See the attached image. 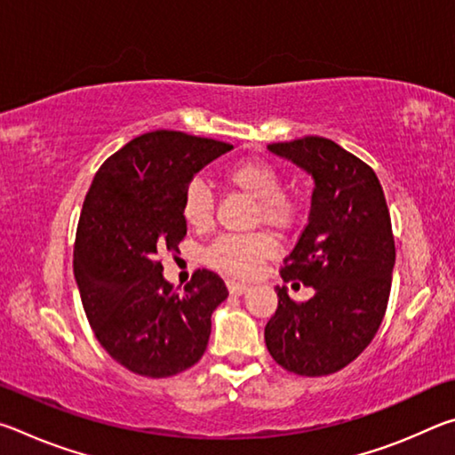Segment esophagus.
<instances>
[{
    "label": "esophagus",
    "mask_w": 455,
    "mask_h": 455,
    "mask_svg": "<svg viewBox=\"0 0 455 455\" xmlns=\"http://www.w3.org/2000/svg\"><path fill=\"white\" fill-rule=\"evenodd\" d=\"M227 287H228L230 292H233V295H244V292L251 289L249 284H243V283H236V281H228Z\"/></svg>",
    "instance_id": "obj_1"
}]
</instances>
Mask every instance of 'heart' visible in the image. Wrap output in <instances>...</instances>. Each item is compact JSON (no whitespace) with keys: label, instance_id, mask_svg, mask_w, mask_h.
<instances>
[{"label":"heart","instance_id":"heart-1","mask_svg":"<svg viewBox=\"0 0 455 455\" xmlns=\"http://www.w3.org/2000/svg\"><path fill=\"white\" fill-rule=\"evenodd\" d=\"M228 187L255 203V222L287 233L301 217V203L295 195L281 190V174L265 160H241L225 172ZM182 219L190 228L209 230L214 219V198L203 180H192L182 196ZM275 255V244L263 233L244 236H220L204 252V260L217 271L249 279L267 259Z\"/></svg>","mask_w":455,"mask_h":455}]
</instances>
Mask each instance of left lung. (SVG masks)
I'll use <instances>...</instances> for the list:
<instances>
[{
  "label": "left lung",
  "instance_id": "1",
  "mask_svg": "<svg viewBox=\"0 0 455 455\" xmlns=\"http://www.w3.org/2000/svg\"><path fill=\"white\" fill-rule=\"evenodd\" d=\"M315 179L309 222L283 260L292 287L315 289L299 303L276 287L279 307L265 327L273 359L291 373H335L361 355L387 309L395 241L373 168L323 136L268 144Z\"/></svg>",
  "mask_w": 455,
  "mask_h": 455
}]
</instances>
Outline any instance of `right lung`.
I'll return each mask as SVG.
<instances>
[{"mask_svg":"<svg viewBox=\"0 0 455 455\" xmlns=\"http://www.w3.org/2000/svg\"><path fill=\"white\" fill-rule=\"evenodd\" d=\"M233 144L156 130L98 168L84 198L74 276L100 345L128 371L160 379L204 355L211 315L228 297L209 268L179 292L163 276L164 251L187 236L182 196L200 168Z\"/></svg>","mask_w":455,"mask_h":455,"instance_id":"add662e5","label":"right lung"}]
</instances>
